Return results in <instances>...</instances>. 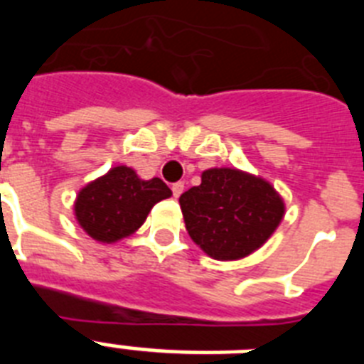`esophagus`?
Segmentation results:
<instances>
[{
	"label": "esophagus",
	"instance_id": "34e87169",
	"mask_svg": "<svg viewBox=\"0 0 364 364\" xmlns=\"http://www.w3.org/2000/svg\"><path fill=\"white\" fill-rule=\"evenodd\" d=\"M173 189V197L178 198L180 195H182V191H184V182H175V184L171 186Z\"/></svg>",
	"mask_w": 364,
	"mask_h": 364
}]
</instances>
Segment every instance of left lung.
Returning a JSON list of instances; mask_svg holds the SVG:
<instances>
[{"label": "left lung", "mask_w": 364, "mask_h": 364, "mask_svg": "<svg viewBox=\"0 0 364 364\" xmlns=\"http://www.w3.org/2000/svg\"><path fill=\"white\" fill-rule=\"evenodd\" d=\"M178 202L193 242L217 260L259 250L284 217V202L269 182L231 167L205 169L200 186Z\"/></svg>", "instance_id": "left-lung-1"}]
</instances>
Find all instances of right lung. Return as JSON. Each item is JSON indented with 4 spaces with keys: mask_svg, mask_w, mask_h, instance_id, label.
<instances>
[{
    "mask_svg": "<svg viewBox=\"0 0 364 364\" xmlns=\"http://www.w3.org/2000/svg\"><path fill=\"white\" fill-rule=\"evenodd\" d=\"M171 195L160 178L142 180L131 167L117 166L80 189L74 215L89 237L112 244L133 235L153 205Z\"/></svg>",
    "mask_w": 364,
    "mask_h": 364,
    "instance_id": "1",
    "label": "right lung"
}]
</instances>
